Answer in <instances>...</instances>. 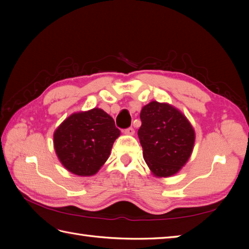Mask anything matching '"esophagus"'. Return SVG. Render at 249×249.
I'll return each mask as SVG.
<instances>
[{
    "instance_id": "esophagus-1",
    "label": "esophagus",
    "mask_w": 249,
    "mask_h": 249,
    "mask_svg": "<svg viewBox=\"0 0 249 249\" xmlns=\"http://www.w3.org/2000/svg\"><path fill=\"white\" fill-rule=\"evenodd\" d=\"M123 133L125 134V135H127V136H134V134H135V129L133 128V127H129V128H127V129H125Z\"/></svg>"
}]
</instances>
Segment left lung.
I'll list each match as a JSON object with an SVG mask.
<instances>
[{
	"instance_id": "8db88e82",
	"label": "left lung",
	"mask_w": 249,
	"mask_h": 249,
	"mask_svg": "<svg viewBox=\"0 0 249 249\" xmlns=\"http://www.w3.org/2000/svg\"><path fill=\"white\" fill-rule=\"evenodd\" d=\"M140 119L138 137L147 167L154 177H173L192 156L193 125L174 106L156 100L142 107Z\"/></svg>"
}]
</instances>
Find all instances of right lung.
Segmentation results:
<instances>
[{"instance_id":"right-lung-1","label":"right lung","mask_w":249,"mask_h":249,"mask_svg":"<svg viewBox=\"0 0 249 249\" xmlns=\"http://www.w3.org/2000/svg\"><path fill=\"white\" fill-rule=\"evenodd\" d=\"M121 131L100 108L71 114L54 130L55 154L66 170L79 177L96 174L109 158Z\"/></svg>"}]
</instances>
